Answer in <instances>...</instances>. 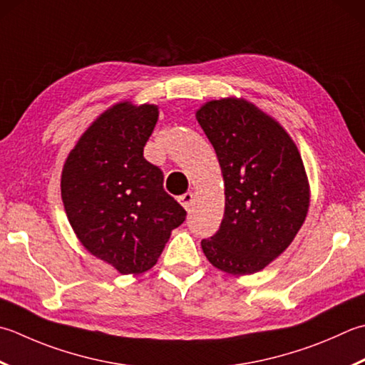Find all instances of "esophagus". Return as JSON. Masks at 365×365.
Segmentation results:
<instances>
[{
	"mask_svg": "<svg viewBox=\"0 0 365 365\" xmlns=\"http://www.w3.org/2000/svg\"><path fill=\"white\" fill-rule=\"evenodd\" d=\"M178 201L183 205L185 210H190L192 202H195V192H185L183 196L178 197Z\"/></svg>",
	"mask_w": 365,
	"mask_h": 365,
	"instance_id": "esophagus-1",
	"label": "esophagus"
}]
</instances>
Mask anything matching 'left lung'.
Listing matches in <instances>:
<instances>
[{"instance_id": "8db88e82", "label": "left lung", "mask_w": 365, "mask_h": 365, "mask_svg": "<svg viewBox=\"0 0 365 365\" xmlns=\"http://www.w3.org/2000/svg\"><path fill=\"white\" fill-rule=\"evenodd\" d=\"M196 120L215 148L225 183L218 232L201 242L213 267L252 275L294 240L310 207L302 156L288 131L245 98L210 99Z\"/></svg>"}]
</instances>
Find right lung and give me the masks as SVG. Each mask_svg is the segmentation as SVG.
<instances>
[{"label":"right lung","instance_id":"right-lung-1","mask_svg":"<svg viewBox=\"0 0 365 365\" xmlns=\"http://www.w3.org/2000/svg\"><path fill=\"white\" fill-rule=\"evenodd\" d=\"M160 117L156 104L123 99L91 121L61 170V199L76 237L118 274L152 269L187 212L144 158Z\"/></svg>","mask_w":365,"mask_h":365}]
</instances>
